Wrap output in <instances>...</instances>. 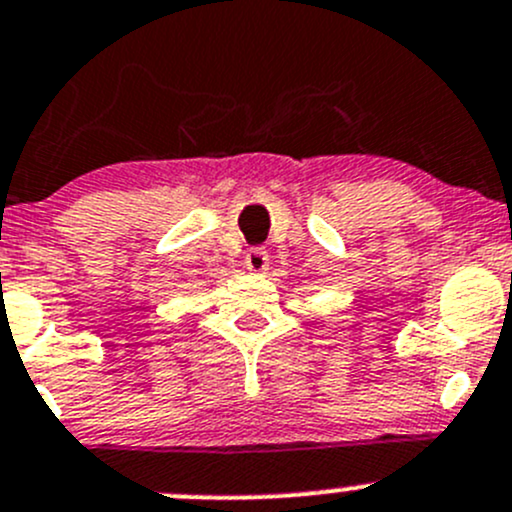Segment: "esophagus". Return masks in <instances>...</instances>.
<instances>
[{
	"label": "esophagus",
	"instance_id": "1",
	"mask_svg": "<svg viewBox=\"0 0 512 512\" xmlns=\"http://www.w3.org/2000/svg\"><path fill=\"white\" fill-rule=\"evenodd\" d=\"M245 267L250 272H265L270 267V255L265 247H250L245 255Z\"/></svg>",
	"mask_w": 512,
	"mask_h": 512
}]
</instances>
